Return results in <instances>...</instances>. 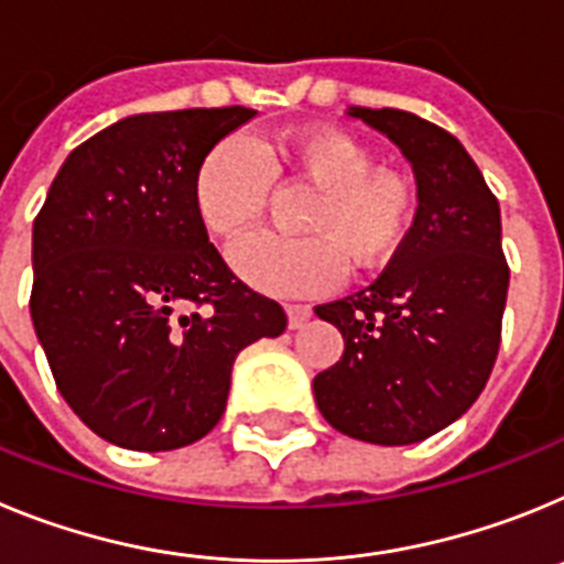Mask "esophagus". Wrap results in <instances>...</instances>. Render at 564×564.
<instances>
[{
    "mask_svg": "<svg viewBox=\"0 0 564 564\" xmlns=\"http://www.w3.org/2000/svg\"><path fill=\"white\" fill-rule=\"evenodd\" d=\"M285 311H288V327H291V330H299V327L305 325L313 313L311 305H288Z\"/></svg>",
    "mask_w": 564,
    "mask_h": 564,
    "instance_id": "1",
    "label": "esophagus"
}]
</instances>
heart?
I'll return each instance as SVG.
<instances>
[{
  "label": "heart",
  "mask_w": 564,
  "mask_h": 564,
  "mask_svg": "<svg viewBox=\"0 0 564 564\" xmlns=\"http://www.w3.org/2000/svg\"><path fill=\"white\" fill-rule=\"evenodd\" d=\"M271 183L316 188L299 212L302 237L253 234L231 251V265L262 293L316 296L352 273L392 265L417 223L415 181L376 166L372 147L336 127H299L268 141L226 138L203 154L192 203L214 239H237L262 217Z\"/></svg>",
  "instance_id": "obj_1"
}]
</instances>
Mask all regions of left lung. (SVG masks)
<instances>
[{
    "instance_id": "1",
    "label": "left lung",
    "mask_w": 564,
    "mask_h": 564,
    "mask_svg": "<svg viewBox=\"0 0 564 564\" xmlns=\"http://www.w3.org/2000/svg\"><path fill=\"white\" fill-rule=\"evenodd\" d=\"M350 115L412 163L421 208L410 246L370 288L316 307L344 352L313 395L344 435L406 446L457 421L495 370L508 296L500 206L446 129L403 109Z\"/></svg>"
}]
</instances>
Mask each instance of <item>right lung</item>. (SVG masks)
<instances>
[{"label":"right lung","instance_id":"add662e5","mask_svg":"<svg viewBox=\"0 0 564 564\" xmlns=\"http://www.w3.org/2000/svg\"><path fill=\"white\" fill-rule=\"evenodd\" d=\"M253 115H129L69 152L36 214L33 327L69 410L115 446L200 441L237 352L285 333V311L234 276L192 203L203 154Z\"/></svg>","mask_w":564,"mask_h":564}]
</instances>
